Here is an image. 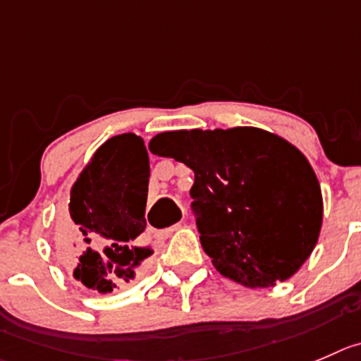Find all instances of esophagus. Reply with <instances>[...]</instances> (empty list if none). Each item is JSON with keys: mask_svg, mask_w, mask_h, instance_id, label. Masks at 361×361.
Listing matches in <instances>:
<instances>
[{"mask_svg": "<svg viewBox=\"0 0 361 361\" xmlns=\"http://www.w3.org/2000/svg\"><path fill=\"white\" fill-rule=\"evenodd\" d=\"M180 228V223H175V225L168 226V228H163V230H157L156 232V238L157 239H166L168 235H171L175 232V230Z\"/></svg>", "mask_w": 361, "mask_h": 361, "instance_id": "1", "label": "esophagus"}]
</instances>
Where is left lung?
Segmentation results:
<instances>
[{"label": "left lung", "instance_id": "8db88e82", "mask_svg": "<svg viewBox=\"0 0 361 361\" xmlns=\"http://www.w3.org/2000/svg\"><path fill=\"white\" fill-rule=\"evenodd\" d=\"M150 152L195 171L200 241L223 276L269 287L308 259L322 223L317 177L303 154L255 127L161 133Z\"/></svg>", "mask_w": 361, "mask_h": 361}]
</instances>
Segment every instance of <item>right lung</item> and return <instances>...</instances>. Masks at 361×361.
I'll return each mask as SVG.
<instances>
[{
  "mask_svg": "<svg viewBox=\"0 0 361 361\" xmlns=\"http://www.w3.org/2000/svg\"><path fill=\"white\" fill-rule=\"evenodd\" d=\"M149 171L143 140L129 133L109 138L72 186L60 252L88 289H118L152 255L143 246Z\"/></svg>",
  "mask_w": 361,
  "mask_h": 361,
  "instance_id": "right-lung-1",
  "label": "right lung"
}]
</instances>
